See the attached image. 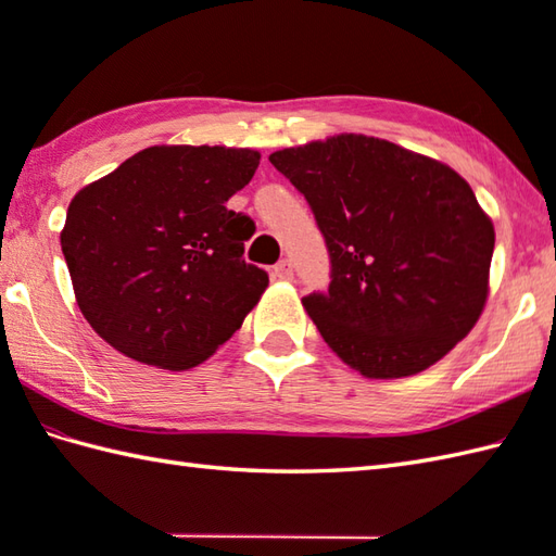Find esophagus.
Wrapping results in <instances>:
<instances>
[{"label":"esophagus","mask_w":556,"mask_h":556,"mask_svg":"<svg viewBox=\"0 0 556 556\" xmlns=\"http://www.w3.org/2000/svg\"><path fill=\"white\" fill-rule=\"evenodd\" d=\"M271 275H275L277 279H285V281L293 279V265H291V260H279Z\"/></svg>","instance_id":"34e87169"}]
</instances>
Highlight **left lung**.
<instances>
[{
  "mask_svg": "<svg viewBox=\"0 0 556 556\" xmlns=\"http://www.w3.org/2000/svg\"><path fill=\"white\" fill-rule=\"evenodd\" d=\"M269 162L308 200L325 239L332 281L303 305L341 361L380 380L416 375L473 329L494 229L454 169L356 134Z\"/></svg>",
  "mask_w": 556,
  "mask_h": 556,
  "instance_id": "obj_1",
  "label": "left lung"
}]
</instances>
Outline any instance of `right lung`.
I'll list each match as a JSON object with an SVG mask.
<instances>
[{
	"mask_svg": "<svg viewBox=\"0 0 556 556\" xmlns=\"http://www.w3.org/2000/svg\"><path fill=\"white\" fill-rule=\"evenodd\" d=\"M255 150L155 146L76 193L62 253L90 327L124 356L188 370L217 351L267 287L243 260L255 222L227 207Z\"/></svg>",
	"mask_w": 556,
	"mask_h": 556,
	"instance_id": "add662e5",
	"label": "right lung"
}]
</instances>
